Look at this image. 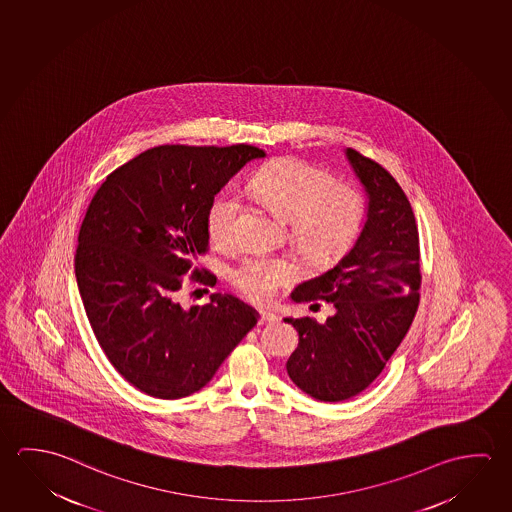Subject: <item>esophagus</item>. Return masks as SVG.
Masks as SVG:
<instances>
[{
    "label": "esophagus",
    "mask_w": 512,
    "mask_h": 512,
    "mask_svg": "<svg viewBox=\"0 0 512 512\" xmlns=\"http://www.w3.org/2000/svg\"><path fill=\"white\" fill-rule=\"evenodd\" d=\"M277 314L269 312V310L260 309L259 323L260 325H273L277 321Z\"/></svg>",
    "instance_id": "obj_1"
}]
</instances>
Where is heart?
Masks as SVG:
<instances>
[{"mask_svg": "<svg viewBox=\"0 0 512 512\" xmlns=\"http://www.w3.org/2000/svg\"><path fill=\"white\" fill-rule=\"evenodd\" d=\"M266 209L291 223L296 248L312 264L339 259L361 232L366 203L359 189L336 184L327 169L305 160L278 159L260 169L248 185ZM241 212L239 194H219L207 212L209 237L218 244L234 239L235 219ZM234 282L246 296L266 302L293 282V262L255 255L232 271Z\"/></svg>", "mask_w": 512, "mask_h": 512, "instance_id": "b5f03b06", "label": "heart"}]
</instances>
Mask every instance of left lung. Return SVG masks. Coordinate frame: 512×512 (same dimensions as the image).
<instances>
[{
    "mask_svg": "<svg viewBox=\"0 0 512 512\" xmlns=\"http://www.w3.org/2000/svg\"><path fill=\"white\" fill-rule=\"evenodd\" d=\"M366 193V219L336 266L294 287V302L325 300V323L285 318L300 336L287 373L319 402H343L382 373L418 310L419 235L402 187L375 160L346 148ZM318 303H312L314 307Z\"/></svg>",
    "mask_w": 512,
    "mask_h": 512,
    "instance_id": "8db88e82",
    "label": "left lung"
}]
</instances>
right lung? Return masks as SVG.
<instances>
[{
	"label": "right lung",
	"mask_w": 512,
	"mask_h": 512,
	"mask_svg": "<svg viewBox=\"0 0 512 512\" xmlns=\"http://www.w3.org/2000/svg\"><path fill=\"white\" fill-rule=\"evenodd\" d=\"M264 157L248 144H164L112 171L94 194L78 234L76 284L101 350L139 391L162 400L200 391L257 325V310L232 294L184 309L178 291L209 250L214 196Z\"/></svg>",
	"instance_id": "1"
}]
</instances>
